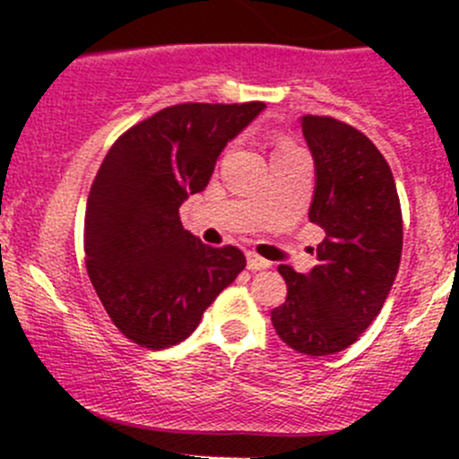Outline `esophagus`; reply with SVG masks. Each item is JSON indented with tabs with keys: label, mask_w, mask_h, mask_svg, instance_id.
Listing matches in <instances>:
<instances>
[{
	"label": "esophagus",
	"mask_w": 459,
	"mask_h": 459,
	"mask_svg": "<svg viewBox=\"0 0 459 459\" xmlns=\"http://www.w3.org/2000/svg\"><path fill=\"white\" fill-rule=\"evenodd\" d=\"M247 264H248V268H251V271H264V268L271 266V262H268V259L259 257L257 253H253V251L247 253Z\"/></svg>",
	"instance_id": "1"
}]
</instances>
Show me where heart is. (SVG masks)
<instances>
[{
  "instance_id": "b5f03b06",
  "label": "heart",
  "mask_w": 459,
  "mask_h": 459,
  "mask_svg": "<svg viewBox=\"0 0 459 459\" xmlns=\"http://www.w3.org/2000/svg\"><path fill=\"white\" fill-rule=\"evenodd\" d=\"M290 143H277V148H275V152H273V155H277V152H284V151H290Z\"/></svg>"
}]
</instances>
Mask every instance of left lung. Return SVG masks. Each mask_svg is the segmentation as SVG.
Listing matches in <instances>:
<instances>
[{
  "instance_id": "left-lung-1",
  "label": "left lung",
  "mask_w": 459,
  "mask_h": 459,
  "mask_svg": "<svg viewBox=\"0 0 459 459\" xmlns=\"http://www.w3.org/2000/svg\"><path fill=\"white\" fill-rule=\"evenodd\" d=\"M316 160L308 220L324 229L319 264L308 275L281 264L286 302L271 322L304 355H333L353 344L382 311L402 257V208L391 166L364 133L326 115H304Z\"/></svg>"
}]
</instances>
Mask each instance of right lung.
Returning a JSON list of instances; mask_svg holds the SVG:
<instances>
[{
  "label": "right lung",
  "mask_w": 459,
  "mask_h": 459,
  "mask_svg": "<svg viewBox=\"0 0 459 459\" xmlns=\"http://www.w3.org/2000/svg\"><path fill=\"white\" fill-rule=\"evenodd\" d=\"M264 110L247 104L169 106L128 128L101 161L86 202V271L110 322L143 349L197 328L244 271L239 248L202 244L179 206L206 188L224 146Z\"/></svg>",
  "instance_id": "1"
}]
</instances>
